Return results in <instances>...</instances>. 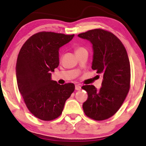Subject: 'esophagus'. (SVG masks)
Listing matches in <instances>:
<instances>
[{
    "label": "esophagus",
    "instance_id": "34e87169",
    "mask_svg": "<svg viewBox=\"0 0 146 146\" xmlns=\"http://www.w3.org/2000/svg\"><path fill=\"white\" fill-rule=\"evenodd\" d=\"M75 87H76V90H77V91H79L81 89V86L80 85H78V84H76Z\"/></svg>",
    "mask_w": 146,
    "mask_h": 146
}]
</instances>
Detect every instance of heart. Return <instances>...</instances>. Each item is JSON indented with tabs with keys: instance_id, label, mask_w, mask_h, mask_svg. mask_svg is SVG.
Wrapping results in <instances>:
<instances>
[{
	"instance_id": "heart-1",
	"label": "heart",
	"mask_w": 146,
	"mask_h": 146,
	"mask_svg": "<svg viewBox=\"0 0 146 146\" xmlns=\"http://www.w3.org/2000/svg\"><path fill=\"white\" fill-rule=\"evenodd\" d=\"M83 49H84V48H82V47L77 48L76 50V52H78V51H80V50H83Z\"/></svg>"
}]
</instances>
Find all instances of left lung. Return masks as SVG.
<instances>
[{
  "label": "left lung",
  "instance_id": "8db88e82",
  "mask_svg": "<svg viewBox=\"0 0 146 146\" xmlns=\"http://www.w3.org/2000/svg\"><path fill=\"white\" fill-rule=\"evenodd\" d=\"M78 36L92 44L91 68L103 77L99 90L94 85L82 86L88 94L83 110L88 117L96 121L107 119L119 110L130 87V64L127 51L117 36L107 30L94 29Z\"/></svg>",
  "mask_w": 146,
  "mask_h": 146
}]
</instances>
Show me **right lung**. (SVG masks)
I'll use <instances>...</instances> for the list:
<instances>
[{
	"label": "right lung",
	"mask_w": 146,
	"mask_h": 146,
	"mask_svg": "<svg viewBox=\"0 0 146 146\" xmlns=\"http://www.w3.org/2000/svg\"><path fill=\"white\" fill-rule=\"evenodd\" d=\"M73 36L40 32L30 36L19 51L16 66L19 92L29 111L43 121L59 117L75 90L73 83L60 85L51 80V72L60 64V48Z\"/></svg>",
	"instance_id": "right-lung-1"
}]
</instances>
